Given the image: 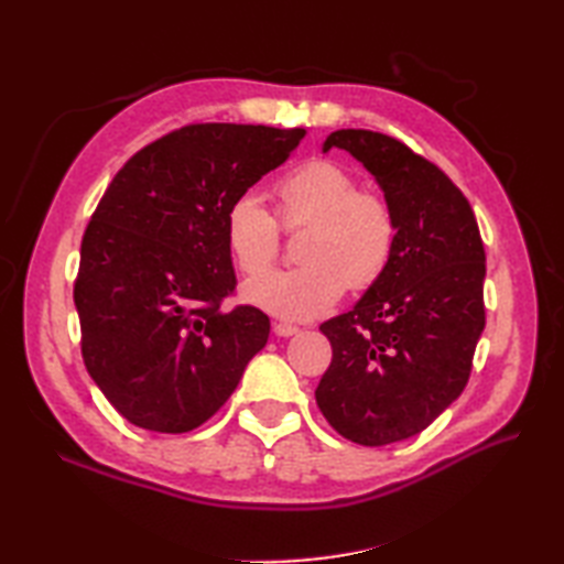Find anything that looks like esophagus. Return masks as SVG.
<instances>
[{
  "label": "esophagus",
  "mask_w": 564,
  "mask_h": 564,
  "mask_svg": "<svg viewBox=\"0 0 564 564\" xmlns=\"http://www.w3.org/2000/svg\"><path fill=\"white\" fill-rule=\"evenodd\" d=\"M301 329H297L295 325H289V322H273V334L275 337H293V334H297Z\"/></svg>",
  "instance_id": "34e87169"
}]
</instances>
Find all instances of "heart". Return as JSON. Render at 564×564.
Here are the masks:
<instances>
[{
  "mask_svg": "<svg viewBox=\"0 0 564 564\" xmlns=\"http://www.w3.org/2000/svg\"><path fill=\"white\" fill-rule=\"evenodd\" d=\"M283 227L307 225L295 269L273 271L245 285V301L281 319H313L339 301L346 285L364 291L392 261L398 242L388 200L368 191L344 166L315 160L275 184ZM225 245L247 275L267 271L279 254V225L257 194H239L225 210Z\"/></svg>",
  "mask_w": 564,
  "mask_h": 564,
  "instance_id": "1",
  "label": "heart"
}]
</instances>
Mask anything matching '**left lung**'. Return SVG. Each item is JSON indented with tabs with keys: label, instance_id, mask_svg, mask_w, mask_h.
Returning <instances> with one entry per match:
<instances>
[{
	"label": "left lung",
	"instance_id": "obj_1",
	"mask_svg": "<svg viewBox=\"0 0 564 564\" xmlns=\"http://www.w3.org/2000/svg\"><path fill=\"white\" fill-rule=\"evenodd\" d=\"M373 174L398 223L388 271L349 313L319 325L332 364L315 390L344 438L388 446L460 398L485 329V247L470 203L436 164L373 130H337Z\"/></svg>",
	"mask_w": 564,
	"mask_h": 564
}]
</instances>
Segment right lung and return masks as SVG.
<instances>
[{"label":"right lung","mask_w":564,"mask_h":564,"mask_svg":"<svg viewBox=\"0 0 564 564\" xmlns=\"http://www.w3.org/2000/svg\"><path fill=\"white\" fill-rule=\"evenodd\" d=\"M305 128L200 123L126 162L82 239L75 305L91 380L130 424L186 434L220 410L269 339L235 291L225 210L291 158Z\"/></svg>","instance_id":"add662e5"}]
</instances>
